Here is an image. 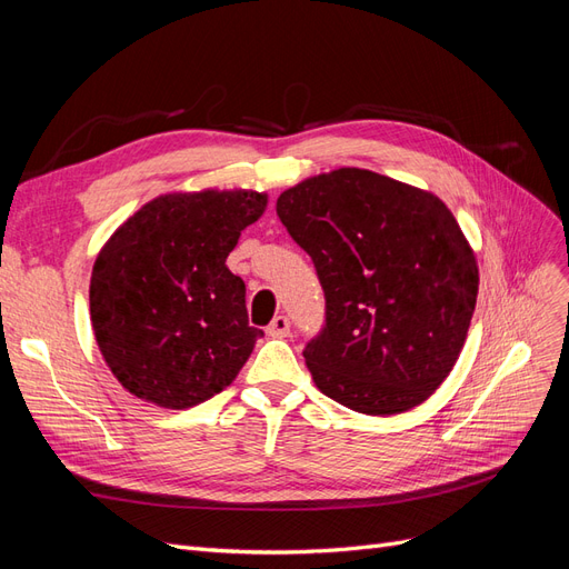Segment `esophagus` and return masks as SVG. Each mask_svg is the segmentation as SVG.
I'll return each instance as SVG.
<instances>
[{
	"label": "esophagus",
	"instance_id": "1",
	"mask_svg": "<svg viewBox=\"0 0 569 569\" xmlns=\"http://www.w3.org/2000/svg\"><path fill=\"white\" fill-rule=\"evenodd\" d=\"M266 332H268V337H274V339L287 337L289 335V318L287 316H274L272 322L266 327Z\"/></svg>",
	"mask_w": 569,
	"mask_h": 569
}]
</instances>
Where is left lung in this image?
<instances>
[{
    "label": "left lung",
    "instance_id": "1",
    "mask_svg": "<svg viewBox=\"0 0 569 569\" xmlns=\"http://www.w3.org/2000/svg\"><path fill=\"white\" fill-rule=\"evenodd\" d=\"M274 209L325 295V325L303 349L316 387L366 416L422 403L456 366L477 301V261L453 213L360 168L308 178Z\"/></svg>",
    "mask_w": 569,
    "mask_h": 569
}]
</instances>
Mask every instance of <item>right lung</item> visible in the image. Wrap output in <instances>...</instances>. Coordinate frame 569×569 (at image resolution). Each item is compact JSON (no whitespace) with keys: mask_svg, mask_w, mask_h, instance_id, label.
Here are the masks:
<instances>
[{"mask_svg":"<svg viewBox=\"0 0 569 569\" xmlns=\"http://www.w3.org/2000/svg\"><path fill=\"white\" fill-rule=\"evenodd\" d=\"M258 192L166 194L144 203L99 251L90 316L107 366L137 399L189 408L237 377L263 330L249 325L247 289L226 266L263 216Z\"/></svg>","mask_w":569,"mask_h":569,"instance_id":"add662e5","label":"right lung"}]
</instances>
